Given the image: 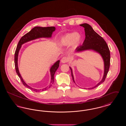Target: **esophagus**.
Listing matches in <instances>:
<instances>
[{
    "instance_id": "obj_1",
    "label": "esophagus",
    "mask_w": 126,
    "mask_h": 126,
    "mask_svg": "<svg viewBox=\"0 0 126 126\" xmlns=\"http://www.w3.org/2000/svg\"><path fill=\"white\" fill-rule=\"evenodd\" d=\"M68 59L66 57H63L61 60V62L62 63H65L68 62Z\"/></svg>"
}]
</instances>
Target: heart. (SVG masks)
I'll return each instance as SVG.
<instances>
[{
    "label": "heart",
    "instance_id": "obj_1",
    "mask_svg": "<svg viewBox=\"0 0 126 126\" xmlns=\"http://www.w3.org/2000/svg\"><path fill=\"white\" fill-rule=\"evenodd\" d=\"M81 40V36L78 33H68L61 38L59 44L61 47H66L71 45L72 48H75L80 44Z\"/></svg>",
    "mask_w": 126,
    "mask_h": 126
}]
</instances>
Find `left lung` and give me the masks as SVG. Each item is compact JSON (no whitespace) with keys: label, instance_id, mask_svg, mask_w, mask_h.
I'll list each match as a JSON object with an SVG mask.
<instances>
[{"label":"left lung","instance_id":"8db88e82","mask_svg":"<svg viewBox=\"0 0 126 126\" xmlns=\"http://www.w3.org/2000/svg\"><path fill=\"white\" fill-rule=\"evenodd\" d=\"M80 25L83 26L84 28L85 38L83 45L78 46L76 48L75 52H80L88 50H94L101 56L104 62V74L102 80L95 86L92 88H87L88 89H91L96 87L105 81L110 65V51L106 42L101 36L96 33L91 25L86 23L80 24ZM69 68L71 70L73 82L76 83L72 68L70 66H69Z\"/></svg>","mask_w":126,"mask_h":126}]
</instances>
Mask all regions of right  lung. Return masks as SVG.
Here are the masks:
<instances>
[{
  "instance_id": "1",
  "label": "right lung",
  "mask_w": 126,
  "mask_h": 126,
  "mask_svg": "<svg viewBox=\"0 0 126 126\" xmlns=\"http://www.w3.org/2000/svg\"><path fill=\"white\" fill-rule=\"evenodd\" d=\"M56 30V28L55 27H42L39 26H36L32 28L30 32L24 35L23 36L20 40L18 42V45L17 46V48H16L15 53V65L16 70L18 77L20 78L24 86L30 89L33 90L36 92H40L41 91H45L50 88L52 84H53L54 82V74L57 70L58 69L59 66H60V60H58L56 61L54 64L51 66L50 68V73L51 76V80L50 83L47 87L42 89H36L35 88H33L30 86H29L24 81L23 78H22L20 72L19 71L18 66V54L19 52V50H20L22 45L25 43L30 42L31 41H32L34 40H36L39 38H51L53 32Z\"/></svg>"
}]
</instances>
